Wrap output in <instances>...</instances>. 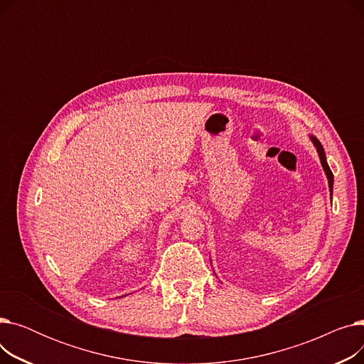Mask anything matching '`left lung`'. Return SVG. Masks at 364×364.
Returning <instances> with one entry per match:
<instances>
[{
	"label": "left lung",
	"mask_w": 364,
	"mask_h": 364,
	"mask_svg": "<svg viewBox=\"0 0 364 364\" xmlns=\"http://www.w3.org/2000/svg\"><path fill=\"white\" fill-rule=\"evenodd\" d=\"M309 139L311 140V143L314 144V147H316V150H317V153H318L320 164H321V166H323L324 174H326V177H328L329 192H331V199H332V195H333V174H332V171H331V168H329V165H328V161H326V153H324V149H323L321 143H320L314 136H309Z\"/></svg>",
	"instance_id": "left-lung-1"
}]
</instances>
